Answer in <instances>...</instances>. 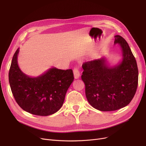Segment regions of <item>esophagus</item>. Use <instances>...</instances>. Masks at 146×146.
<instances>
[{
  "label": "esophagus",
  "mask_w": 146,
  "mask_h": 146,
  "mask_svg": "<svg viewBox=\"0 0 146 146\" xmlns=\"http://www.w3.org/2000/svg\"><path fill=\"white\" fill-rule=\"evenodd\" d=\"M73 73H74V78L75 79H77L79 78L80 74L79 69H78V68L77 67H75L74 68V69H73Z\"/></svg>",
  "instance_id": "obj_1"
}]
</instances>
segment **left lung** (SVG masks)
<instances>
[{"mask_svg": "<svg viewBox=\"0 0 146 146\" xmlns=\"http://www.w3.org/2000/svg\"><path fill=\"white\" fill-rule=\"evenodd\" d=\"M119 44L122 60L117 66H109L104 57L85 62L82 80L85 85L89 103L101 111L118 110L128 105L136 92L139 70L135 58L124 38L115 36Z\"/></svg>", "mask_w": 146, "mask_h": 146, "instance_id": "8db88e82", "label": "left lung"}]
</instances>
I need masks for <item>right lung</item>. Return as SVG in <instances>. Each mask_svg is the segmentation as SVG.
<instances>
[{"label":"right lung","instance_id":"add662e5","mask_svg":"<svg viewBox=\"0 0 146 146\" xmlns=\"http://www.w3.org/2000/svg\"><path fill=\"white\" fill-rule=\"evenodd\" d=\"M19 48L15 52L9 72V82L15 101L24 111L47 116L62 106L66 94L74 80L72 69L53 67L36 78L25 74L18 64Z\"/></svg>","mask_w":146,"mask_h":146}]
</instances>
